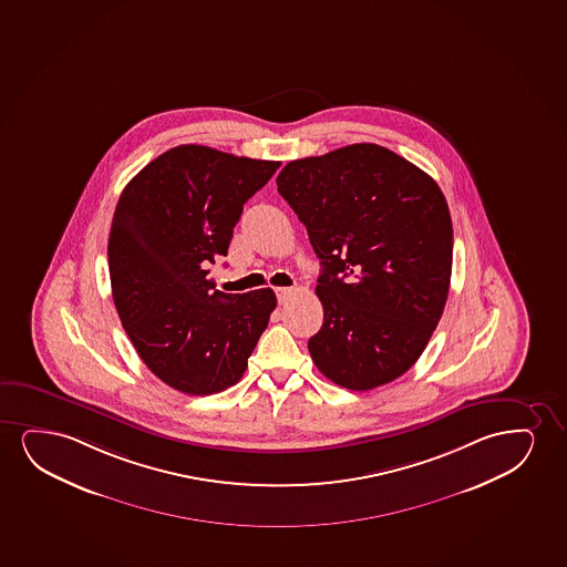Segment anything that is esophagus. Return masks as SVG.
Instances as JSON below:
<instances>
[{"mask_svg":"<svg viewBox=\"0 0 567 567\" xmlns=\"http://www.w3.org/2000/svg\"><path fill=\"white\" fill-rule=\"evenodd\" d=\"M277 292V300H279V303L287 302L288 298L292 296V292H295V288L290 287H280L275 290Z\"/></svg>","mask_w":567,"mask_h":567,"instance_id":"esophagus-1","label":"esophagus"}]
</instances>
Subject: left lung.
Instances as JSON below:
<instances>
[{"label": "left lung", "mask_w": 567, "mask_h": 567, "mask_svg": "<svg viewBox=\"0 0 567 567\" xmlns=\"http://www.w3.org/2000/svg\"><path fill=\"white\" fill-rule=\"evenodd\" d=\"M277 186L321 259L317 369L350 390L404 375L449 298L454 230L439 184L386 147L352 144L288 163Z\"/></svg>", "instance_id": "left-lung-1"}]
</instances>
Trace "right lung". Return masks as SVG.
<instances>
[{
    "mask_svg": "<svg viewBox=\"0 0 567 567\" xmlns=\"http://www.w3.org/2000/svg\"><path fill=\"white\" fill-rule=\"evenodd\" d=\"M279 165L184 144L147 163L118 198L113 300L142 361L171 389L207 396L238 383L267 329L271 288L227 295L207 267L227 256L244 204Z\"/></svg>",
    "mask_w": 567,
    "mask_h": 567,
    "instance_id": "1",
    "label": "right lung"
}]
</instances>
